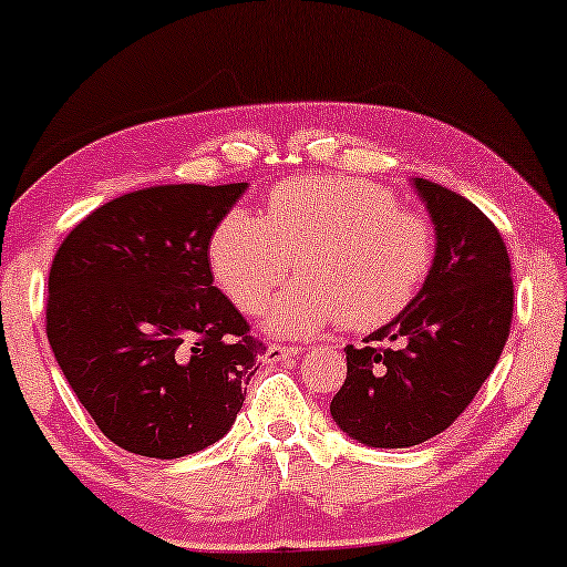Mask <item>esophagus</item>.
Listing matches in <instances>:
<instances>
[{"instance_id": "1", "label": "esophagus", "mask_w": 567, "mask_h": 567, "mask_svg": "<svg viewBox=\"0 0 567 567\" xmlns=\"http://www.w3.org/2000/svg\"><path fill=\"white\" fill-rule=\"evenodd\" d=\"M299 347H284V343H268V349L262 351V362L266 364H276L281 362V359H291V357H299Z\"/></svg>"}]
</instances>
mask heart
Listing matches in <instances>:
<instances>
[{
	"label": "heart",
	"mask_w": 567,
	"mask_h": 567,
	"mask_svg": "<svg viewBox=\"0 0 567 567\" xmlns=\"http://www.w3.org/2000/svg\"><path fill=\"white\" fill-rule=\"evenodd\" d=\"M437 260L430 216L401 208L388 187L357 176H299L270 189L266 220L234 208L208 239L210 274L241 315L276 299L268 328L307 336L343 326L370 333L414 305Z\"/></svg>",
	"instance_id": "b5f03b06"
}]
</instances>
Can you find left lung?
Wrapping results in <instances>:
<instances>
[{
    "label": "left lung",
    "instance_id": "left-lung-1",
    "mask_svg": "<svg viewBox=\"0 0 567 567\" xmlns=\"http://www.w3.org/2000/svg\"><path fill=\"white\" fill-rule=\"evenodd\" d=\"M437 231V260L414 305L367 347H347L330 401L343 432L372 447H409L451 427L495 370L513 320L511 257L472 200L414 179ZM372 340H393L374 348Z\"/></svg>",
    "mask_w": 567,
    "mask_h": 567
}]
</instances>
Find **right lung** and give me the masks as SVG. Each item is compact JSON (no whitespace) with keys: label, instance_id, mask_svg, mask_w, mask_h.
Listing matches in <instances>:
<instances>
[{"label":"right lung","instance_id":"1","mask_svg":"<svg viewBox=\"0 0 567 567\" xmlns=\"http://www.w3.org/2000/svg\"><path fill=\"white\" fill-rule=\"evenodd\" d=\"M247 189L158 185L64 237L47 336L70 388L124 451L179 458L226 435L266 343L213 286L208 239Z\"/></svg>","mask_w":567,"mask_h":567}]
</instances>
